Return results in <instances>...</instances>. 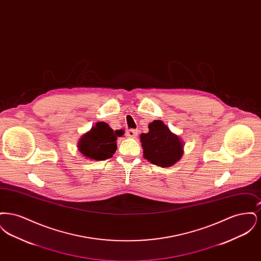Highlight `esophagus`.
<instances>
[{"label":"esophagus","instance_id":"esophagus-1","mask_svg":"<svg viewBox=\"0 0 261 261\" xmlns=\"http://www.w3.org/2000/svg\"><path fill=\"white\" fill-rule=\"evenodd\" d=\"M137 135H138V131L134 130V129L127 130V132H126V136L128 138H136Z\"/></svg>","mask_w":261,"mask_h":261}]
</instances>
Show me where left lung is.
Segmentation results:
<instances>
[{
    "label": "left lung",
    "mask_w": 261,
    "mask_h": 261,
    "mask_svg": "<svg viewBox=\"0 0 261 261\" xmlns=\"http://www.w3.org/2000/svg\"><path fill=\"white\" fill-rule=\"evenodd\" d=\"M144 158L161 167H170L183 155L184 143L162 120L149 124V132L140 135Z\"/></svg>",
    "instance_id": "1"
}]
</instances>
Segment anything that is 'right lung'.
<instances>
[{"label":"right lung","mask_w":261,"mask_h":261,"mask_svg":"<svg viewBox=\"0 0 261 261\" xmlns=\"http://www.w3.org/2000/svg\"><path fill=\"white\" fill-rule=\"evenodd\" d=\"M122 129L113 131L106 122H97L78 141L77 148L88 160L105 161L113 155L117 149V137L123 136Z\"/></svg>","instance_id":"right-lung-1"}]
</instances>
